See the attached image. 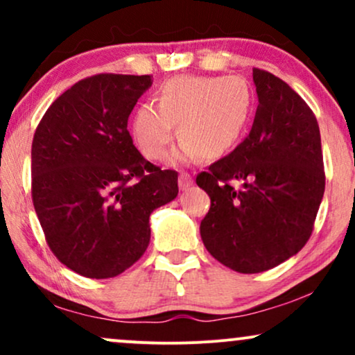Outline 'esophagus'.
Wrapping results in <instances>:
<instances>
[{"instance_id":"obj_1","label":"esophagus","mask_w":355,"mask_h":355,"mask_svg":"<svg viewBox=\"0 0 355 355\" xmlns=\"http://www.w3.org/2000/svg\"><path fill=\"white\" fill-rule=\"evenodd\" d=\"M191 183H193V178H191L189 173L182 172L180 177H178V187H180V190H189Z\"/></svg>"}]
</instances>
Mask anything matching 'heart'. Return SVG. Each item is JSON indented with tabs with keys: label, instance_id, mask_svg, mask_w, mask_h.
I'll use <instances>...</instances> for the list:
<instances>
[{
	"label": "heart",
	"instance_id": "b5f03b06",
	"mask_svg": "<svg viewBox=\"0 0 355 355\" xmlns=\"http://www.w3.org/2000/svg\"><path fill=\"white\" fill-rule=\"evenodd\" d=\"M158 105L141 103L132 120V137L150 160H164L175 125L182 145L172 162L187 164L198 155L217 160L237 146L254 110V92L240 76H177L157 92Z\"/></svg>",
	"mask_w": 355,
	"mask_h": 355
}]
</instances>
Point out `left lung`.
<instances>
[{"label":"left lung","mask_w":355,"mask_h":355,"mask_svg":"<svg viewBox=\"0 0 355 355\" xmlns=\"http://www.w3.org/2000/svg\"><path fill=\"white\" fill-rule=\"evenodd\" d=\"M254 83L259 107L248 137L197 177L211 202L200 223L203 245L240 274L266 272L300 252L325 190L312 110L272 73L255 68Z\"/></svg>","instance_id":"left-lung-1"}]
</instances>
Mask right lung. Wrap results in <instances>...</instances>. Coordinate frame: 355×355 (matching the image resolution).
<instances>
[{
    "label": "right lung",
    "mask_w": 355,
    "mask_h": 355,
    "mask_svg": "<svg viewBox=\"0 0 355 355\" xmlns=\"http://www.w3.org/2000/svg\"><path fill=\"white\" fill-rule=\"evenodd\" d=\"M150 75L81 80L46 110L31 145V193L61 263L88 279L120 275L145 254L150 215L178 195V173L141 157L126 125Z\"/></svg>",
    "instance_id": "add662e5"
}]
</instances>
